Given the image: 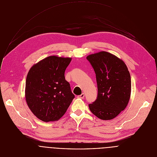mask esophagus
Returning a JSON list of instances; mask_svg holds the SVG:
<instances>
[{
	"label": "esophagus",
	"instance_id": "obj_1",
	"mask_svg": "<svg viewBox=\"0 0 157 157\" xmlns=\"http://www.w3.org/2000/svg\"><path fill=\"white\" fill-rule=\"evenodd\" d=\"M77 98H80V99H83V98H84V93H82L81 95L78 96Z\"/></svg>",
	"mask_w": 157,
	"mask_h": 157
}]
</instances>
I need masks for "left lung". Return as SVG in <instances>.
I'll use <instances>...</instances> for the list:
<instances>
[{
	"label": "left lung",
	"mask_w": 157,
	"mask_h": 157,
	"mask_svg": "<svg viewBox=\"0 0 157 157\" xmlns=\"http://www.w3.org/2000/svg\"><path fill=\"white\" fill-rule=\"evenodd\" d=\"M95 71L98 98L89 104L91 113L100 119L117 117L127 107L131 94V78L125 63L107 52L86 57Z\"/></svg>",
	"instance_id": "obj_1"
}]
</instances>
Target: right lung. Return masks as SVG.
I'll return each instance as SVG.
<instances>
[{"label":"right lung","mask_w":157,"mask_h":157,"mask_svg":"<svg viewBox=\"0 0 157 157\" xmlns=\"http://www.w3.org/2000/svg\"><path fill=\"white\" fill-rule=\"evenodd\" d=\"M71 59L50 56L33 64L27 74L26 102L32 113L43 122L58 121L75 98L64 78Z\"/></svg>","instance_id":"obj_1"}]
</instances>
